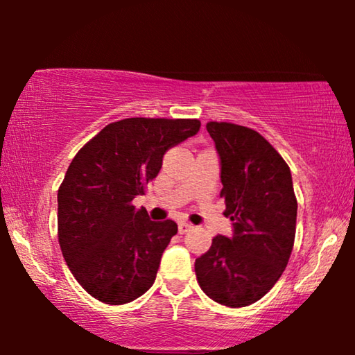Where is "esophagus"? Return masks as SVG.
Masks as SVG:
<instances>
[{
  "label": "esophagus",
  "mask_w": 355,
  "mask_h": 355,
  "mask_svg": "<svg viewBox=\"0 0 355 355\" xmlns=\"http://www.w3.org/2000/svg\"><path fill=\"white\" fill-rule=\"evenodd\" d=\"M192 225L191 223H186V221H182V223H179V226H178V231H179V234H186V232H189L192 230Z\"/></svg>",
  "instance_id": "obj_1"
}]
</instances>
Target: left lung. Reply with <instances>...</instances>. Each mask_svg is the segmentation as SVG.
Listing matches in <instances>:
<instances>
[{
  "mask_svg": "<svg viewBox=\"0 0 355 355\" xmlns=\"http://www.w3.org/2000/svg\"><path fill=\"white\" fill-rule=\"evenodd\" d=\"M221 158L220 197L232 237H213L196 260L203 293L237 309L257 302L288 265L295 237L297 198L291 169L257 130L232 123H207Z\"/></svg>",
  "mask_w": 355,
  "mask_h": 355,
  "instance_id": "8db88e82",
  "label": "left lung"
}]
</instances>
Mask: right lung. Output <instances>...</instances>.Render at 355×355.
<instances>
[{
    "label": "right lung",
    "mask_w": 355,
    "mask_h": 355,
    "mask_svg": "<svg viewBox=\"0 0 355 355\" xmlns=\"http://www.w3.org/2000/svg\"><path fill=\"white\" fill-rule=\"evenodd\" d=\"M198 129V119H121L71 162L58 189V241L71 273L92 297L121 305L152 288L178 225L150 221L132 200L158 176L166 150Z\"/></svg>",
    "instance_id": "right-lung-1"
}]
</instances>
